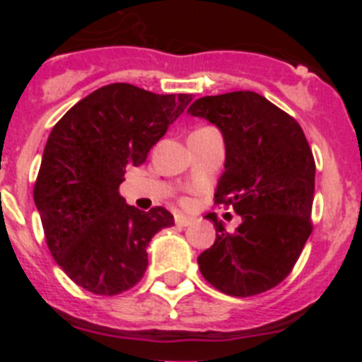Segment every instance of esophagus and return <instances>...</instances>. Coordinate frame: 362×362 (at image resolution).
I'll return each instance as SVG.
<instances>
[{
    "label": "esophagus",
    "instance_id": "34e87169",
    "mask_svg": "<svg viewBox=\"0 0 362 362\" xmlns=\"http://www.w3.org/2000/svg\"><path fill=\"white\" fill-rule=\"evenodd\" d=\"M192 223H194V217L183 216V214H175V225L181 226V228H185V226H190Z\"/></svg>",
    "mask_w": 362,
    "mask_h": 362
}]
</instances>
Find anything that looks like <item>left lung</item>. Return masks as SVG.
Instances as JSON below:
<instances>
[{
  "mask_svg": "<svg viewBox=\"0 0 362 362\" xmlns=\"http://www.w3.org/2000/svg\"><path fill=\"white\" fill-rule=\"evenodd\" d=\"M223 132L225 172L214 203L243 217L226 232L214 214L216 243L197 257L219 292L250 297L288 277L312 233L315 161L300 124L250 90L204 95L188 108Z\"/></svg>",
  "mask_w": 362,
  "mask_h": 362,
  "instance_id": "1",
  "label": "left lung"
}]
</instances>
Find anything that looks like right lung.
Returning a JSON list of instances; mask_svg holds the SVG:
<instances>
[{"mask_svg":"<svg viewBox=\"0 0 362 362\" xmlns=\"http://www.w3.org/2000/svg\"><path fill=\"white\" fill-rule=\"evenodd\" d=\"M192 94H153L130 83L101 86L54 124L34 185V203L56 263L74 283L98 296L136 286L148 267L146 246L174 225L163 206L148 212L124 203L127 166L177 119Z\"/></svg>","mask_w":362,"mask_h":362,"instance_id":"1","label":"right lung"}]
</instances>
